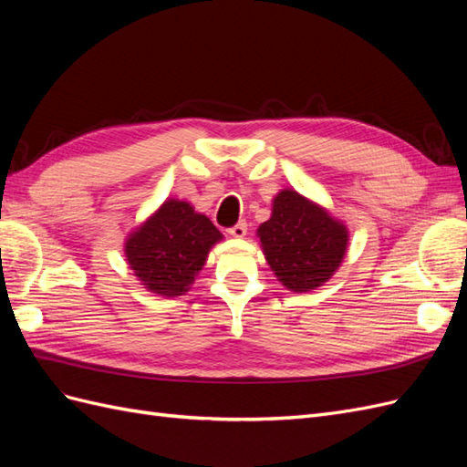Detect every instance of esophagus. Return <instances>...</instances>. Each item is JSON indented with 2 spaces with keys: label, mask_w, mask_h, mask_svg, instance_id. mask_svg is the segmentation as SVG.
<instances>
[{
  "label": "esophagus",
  "mask_w": 467,
  "mask_h": 467,
  "mask_svg": "<svg viewBox=\"0 0 467 467\" xmlns=\"http://www.w3.org/2000/svg\"><path fill=\"white\" fill-rule=\"evenodd\" d=\"M228 234L232 235V237H245V234H247V223L245 222H237L235 225H232V228L228 230Z\"/></svg>",
  "instance_id": "34e87169"
}]
</instances>
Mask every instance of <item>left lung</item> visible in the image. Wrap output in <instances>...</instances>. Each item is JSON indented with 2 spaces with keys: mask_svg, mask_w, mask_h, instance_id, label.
<instances>
[{
  "mask_svg": "<svg viewBox=\"0 0 467 467\" xmlns=\"http://www.w3.org/2000/svg\"><path fill=\"white\" fill-rule=\"evenodd\" d=\"M266 263L292 292H309L327 282L341 265L348 232L327 210L296 191L273 201V216L257 230Z\"/></svg>",
  "mask_w": 467,
  "mask_h": 467,
  "instance_id": "obj_1",
  "label": "left lung"
}]
</instances>
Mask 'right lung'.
<instances>
[{
	"instance_id": "1",
	"label": "right lung",
	"mask_w": 467,
	"mask_h": 467,
	"mask_svg": "<svg viewBox=\"0 0 467 467\" xmlns=\"http://www.w3.org/2000/svg\"><path fill=\"white\" fill-rule=\"evenodd\" d=\"M222 234L189 202L165 201L163 206L126 239V261L142 285L160 296L187 292Z\"/></svg>"
}]
</instances>
